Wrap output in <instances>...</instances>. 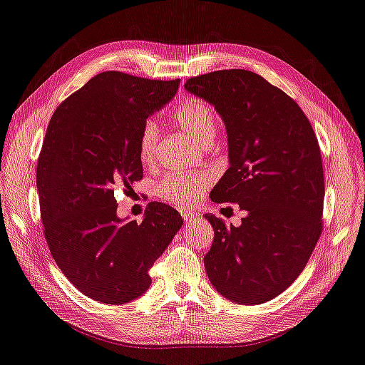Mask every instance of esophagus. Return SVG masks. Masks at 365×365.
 Listing matches in <instances>:
<instances>
[{
  "label": "esophagus",
  "mask_w": 365,
  "mask_h": 365,
  "mask_svg": "<svg viewBox=\"0 0 365 365\" xmlns=\"http://www.w3.org/2000/svg\"><path fill=\"white\" fill-rule=\"evenodd\" d=\"M180 215H182V217H183L186 222H189V224H191L192 220H195V219H197V215H195V213H192V212L182 210V212H180Z\"/></svg>",
  "instance_id": "obj_1"
}]
</instances>
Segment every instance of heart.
Wrapping results in <instances>:
<instances>
[{"instance_id":"b5f03b06","label":"heart","mask_w":365,"mask_h":365,"mask_svg":"<svg viewBox=\"0 0 365 365\" xmlns=\"http://www.w3.org/2000/svg\"><path fill=\"white\" fill-rule=\"evenodd\" d=\"M173 122L179 128L192 137L197 143L207 146L217 131V119L215 110L209 103L201 98L191 97L186 98L179 107L174 110ZM158 138H160V130L155 120L148 119L141 126L137 149L140 163L143 165H153L156 158ZM212 183L209 174H197V176H180V174H170L165 176L161 183L158 185V197L164 201L174 202L187 207L197 202L207 187Z\"/></svg>"}]
</instances>
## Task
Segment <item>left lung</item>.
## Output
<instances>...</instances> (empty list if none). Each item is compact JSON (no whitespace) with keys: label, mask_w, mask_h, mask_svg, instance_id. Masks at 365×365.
Instances as JSON below:
<instances>
[{"label":"left lung","mask_w":365,"mask_h":365,"mask_svg":"<svg viewBox=\"0 0 365 365\" xmlns=\"http://www.w3.org/2000/svg\"><path fill=\"white\" fill-rule=\"evenodd\" d=\"M185 88L225 122L230 168L210 194L247 216L227 228L205 215L215 239L204 265L215 289L237 304H261L289 288L322 234L324 168L301 107L247 70L189 77Z\"/></svg>","instance_id":"left-lung-1"}]
</instances>
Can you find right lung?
<instances>
[{"mask_svg": "<svg viewBox=\"0 0 365 365\" xmlns=\"http://www.w3.org/2000/svg\"><path fill=\"white\" fill-rule=\"evenodd\" d=\"M179 85L104 71L62 101L47 126L37 163L44 239L66 277L104 304L146 292L153 262L183 225L164 202H150L141 224L122 222L115 198L143 179L140 130Z\"/></svg>", "mask_w": 365, "mask_h": 365, "instance_id": "right-lung-1", "label": "right lung"}]
</instances>
